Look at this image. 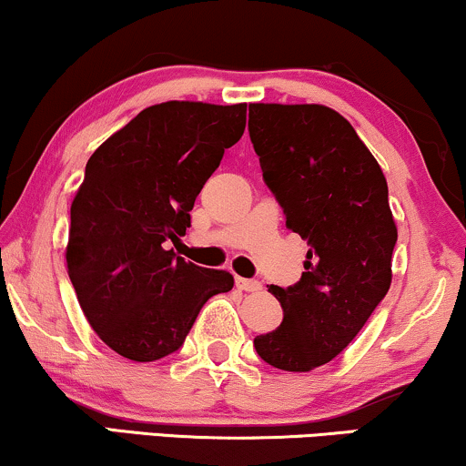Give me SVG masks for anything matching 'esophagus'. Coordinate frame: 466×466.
Returning <instances> with one entry per match:
<instances>
[{
    "mask_svg": "<svg viewBox=\"0 0 466 466\" xmlns=\"http://www.w3.org/2000/svg\"><path fill=\"white\" fill-rule=\"evenodd\" d=\"M237 288L243 292H260L262 284L256 279H245V277H237Z\"/></svg>",
    "mask_w": 466,
    "mask_h": 466,
    "instance_id": "1",
    "label": "esophagus"
}]
</instances>
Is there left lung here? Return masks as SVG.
Instances as JSON below:
<instances>
[{"label": "left lung", "instance_id": "left-lung-1", "mask_svg": "<svg viewBox=\"0 0 466 466\" xmlns=\"http://www.w3.org/2000/svg\"><path fill=\"white\" fill-rule=\"evenodd\" d=\"M249 137L286 226L309 245L301 281L268 288L284 320L253 346L277 370L309 372L357 338L390 290L398 228L387 180L350 122L325 105L253 103Z\"/></svg>", "mask_w": 466, "mask_h": 466}]
</instances>
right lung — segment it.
Returning a JSON list of instances; mask_svg holds the SVG:
<instances>
[{"label": "right lung", "instance_id": "right-lung-1", "mask_svg": "<svg viewBox=\"0 0 466 466\" xmlns=\"http://www.w3.org/2000/svg\"><path fill=\"white\" fill-rule=\"evenodd\" d=\"M247 105H152L103 141L70 206L68 277L105 344L131 361L182 346L210 297L232 290L228 270L167 249L223 152L243 137Z\"/></svg>", "mask_w": 466, "mask_h": 466}]
</instances>
